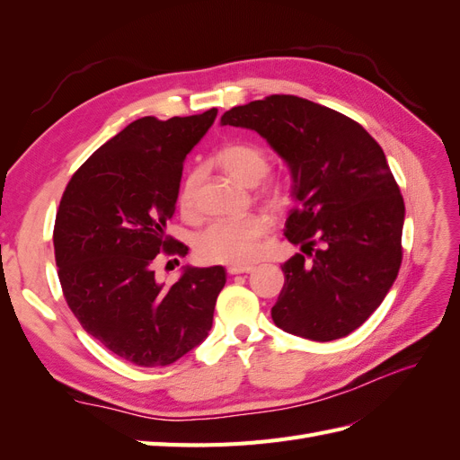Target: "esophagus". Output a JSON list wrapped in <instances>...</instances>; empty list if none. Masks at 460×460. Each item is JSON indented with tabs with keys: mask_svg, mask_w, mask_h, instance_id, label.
Returning a JSON list of instances; mask_svg holds the SVG:
<instances>
[{
	"mask_svg": "<svg viewBox=\"0 0 460 460\" xmlns=\"http://www.w3.org/2000/svg\"><path fill=\"white\" fill-rule=\"evenodd\" d=\"M226 270H228L230 276H235V274H249V272H253L255 267H228Z\"/></svg>",
	"mask_w": 460,
	"mask_h": 460,
	"instance_id": "esophagus-1",
	"label": "esophagus"
}]
</instances>
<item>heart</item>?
<instances>
[{
  "label": "heart",
  "mask_w": 460,
  "mask_h": 460,
  "mask_svg": "<svg viewBox=\"0 0 460 460\" xmlns=\"http://www.w3.org/2000/svg\"><path fill=\"white\" fill-rule=\"evenodd\" d=\"M217 164L243 186H257L267 176L270 164L262 147L249 142H235L222 147ZM199 188V172L190 171L178 190V205L186 215L196 211ZM262 196L270 203L280 205L288 198V184L284 180H270L264 184ZM270 230V218L267 215L253 213L242 218H220L201 230L196 238V253L207 262L243 267L257 259L261 242Z\"/></svg>",
  "instance_id": "heart-1"
}]
</instances>
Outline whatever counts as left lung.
I'll return each instance as SVG.
<instances>
[{
	"mask_svg": "<svg viewBox=\"0 0 460 460\" xmlns=\"http://www.w3.org/2000/svg\"><path fill=\"white\" fill-rule=\"evenodd\" d=\"M222 127L255 130L291 172L296 207L272 320L294 336L340 340L380 307L401 259L405 203L378 142L353 119L297 95L232 107Z\"/></svg>",
	"mask_w": 460,
	"mask_h": 460,
	"instance_id": "obj_1",
	"label": "left lung"
}]
</instances>
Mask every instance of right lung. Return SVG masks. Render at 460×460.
Segmentation results:
<instances>
[{"label": "right lung", "mask_w": 460, "mask_h": 460, "mask_svg": "<svg viewBox=\"0 0 460 460\" xmlns=\"http://www.w3.org/2000/svg\"><path fill=\"white\" fill-rule=\"evenodd\" d=\"M144 117L111 137L73 174L53 228L58 274L78 323L109 351L137 367H166L213 326L222 267H186L166 288L153 261L186 255L166 235L184 159L217 119Z\"/></svg>", "instance_id": "add662e5"}]
</instances>
